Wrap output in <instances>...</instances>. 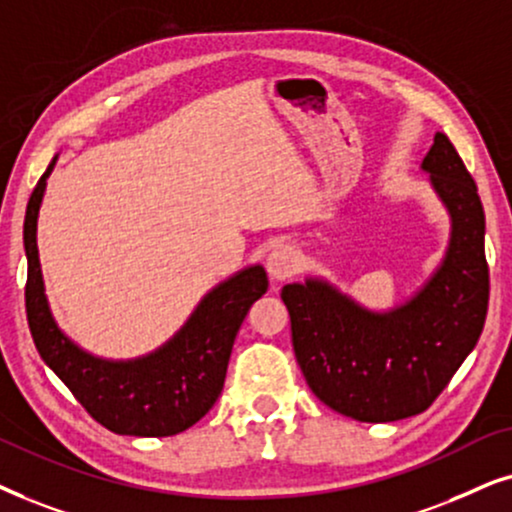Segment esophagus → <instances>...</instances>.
<instances>
[{
    "mask_svg": "<svg viewBox=\"0 0 512 512\" xmlns=\"http://www.w3.org/2000/svg\"><path fill=\"white\" fill-rule=\"evenodd\" d=\"M299 255L290 243H278L267 257V271L274 281H285L297 271Z\"/></svg>",
    "mask_w": 512,
    "mask_h": 512,
    "instance_id": "1",
    "label": "esophagus"
}]
</instances>
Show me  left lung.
Here are the masks:
<instances>
[{
    "label": "left lung",
    "mask_w": 512,
    "mask_h": 512,
    "mask_svg": "<svg viewBox=\"0 0 512 512\" xmlns=\"http://www.w3.org/2000/svg\"><path fill=\"white\" fill-rule=\"evenodd\" d=\"M421 170L452 217L445 260L417 295L370 311L320 278L285 285L292 349L320 403L367 424L421 414L475 349L489 304L485 210L445 133Z\"/></svg>",
    "instance_id": "obj_1"
}]
</instances>
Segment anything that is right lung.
I'll return each instance as SVG.
<instances>
[{
	"label": "right lung",
	"instance_id": "add662e5",
	"mask_svg": "<svg viewBox=\"0 0 512 512\" xmlns=\"http://www.w3.org/2000/svg\"><path fill=\"white\" fill-rule=\"evenodd\" d=\"M56 159L34 187L23 227L25 311L34 346L81 407L112 433L166 438L187 431L220 398L238 327L252 302L269 288L267 271L255 264L210 290L182 330L149 356L135 360L91 356L63 335L53 320L39 267L37 217L46 177Z\"/></svg>",
	"mask_w": 512,
	"mask_h": 512
}]
</instances>
